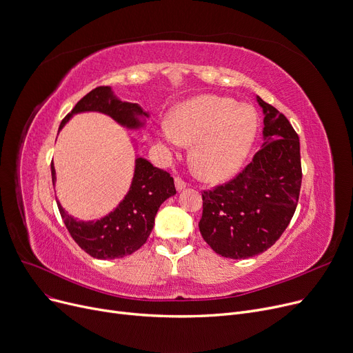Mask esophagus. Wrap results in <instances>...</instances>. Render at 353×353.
Segmentation results:
<instances>
[{
  "mask_svg": "<svg viewBox=\"0 0 353 353\" xmlns=\"http://www.w3.org/2000/svg\"><path fill=\"white\" fill-rule=\"evenodd\" d=\"M174 186H176V190H177V192H181L183 189L188 188V183L184 181V180H181L180 177H176V179H174Z\"/></svg>",
  "mask_w": 353,
  "mask_h": 353,
  "instance_id": "esophagus-1",
  "label": "esophagus"
}]
</instances>
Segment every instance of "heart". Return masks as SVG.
I'll use <instances>...</instances> for the list:
<instances>
[{
    "mask_svg": "<svg viewBox=\"0 0 353 353\" xmlns=\"http://www.w3.org/2000/svg\"><path fill=\"white\" fill-rule=\"evenodd\" d=\"M257 125V114L250 105L225 97L200 96L179 105L170 124L161 125L160 136L172 145L193 144V172L206 181H220L242 169Z\"/></svg>",
    "mask_w": 353,
    "mask_h": 353,
    "instance_id": "obj_1",
    "label": "heart"
}]
</instances>
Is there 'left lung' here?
I'll list each match as a JSON object with an SVG mask.
<instances>
[{"mask_svg": "<svg viewBox=\"0 0 353 353\" xmlns=\"http://www.w3.org/2000/svg\"><path fill=\"white\" fill-rule=\"evenodd\" d=\"M263 110V143L246 169L214 190L203 192L199 229L220 256L261 254L282 236L298 206L301 144L289 120L256 96Z\"/></svg>", "mask_w": 353, "mask_h": 353, "instance_id": "8db88e82", "label": "left lung"}]
</instances>
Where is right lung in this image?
<instances>
[{
    "label": "right lung",
    "instance_id": "obj_1",
    "mask_svg": "<svg viewBox=\"0 0 353 353\" xmlns=\"http://www.w3.org/2000/svg\"><path fill=\"white\" fill-rule=\"evenodd\" d=\"M80 113L105 114L128 130L143 128L145 119L150 117L137 103L121 101L108 85L97 87L84 96L61 121L59 132L72 116ZM134 163V174L127 194L116 209L101 219L77 220L70 216L60 201H57L60 214L71 237L92 257L101 261L120 259L140 249L153 230L154 217L161 203L176 194L174 181L169 173L157 169L140 156L136 157ZM51 177L55 186L57 177L52 163Z\"/></svg>",
    "mask_w": 353,
    "mask_h": 353
}]
</instances>
